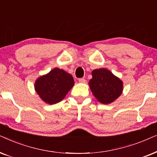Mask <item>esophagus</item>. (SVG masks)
Segmentation results:
<instances>
[{"instance_id": "1", "label": "esophagus", "mask_w": 157, "mask_h": 157, "mask_svg": "<svg viewBox=\"0 0 157 157\" xmlns=\"http://www.w3.org/2000/svg\"><path fill=\"white\" fill-rule=\"evenodd\" d=\"M78 80H79V82H80V83H85V80L84 78H80Z\"/></svg>"}]
</instances>
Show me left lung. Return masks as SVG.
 Masks as SVG:
<instances>
[{
  "instance_id": "obj_1",
  "label": "left lung",
  "mask_w": 157,
  "mask_h": 157,
  "mask_svg": "<svg viewBox=\"0 0 157 157\" xmlns=\"http://www.w3.org/2000/svg\"><path fill=\"white\" fill-rule=\"evenodd\" d=\"M89 87L93 95L103 104H110L120 97L123 93L122 80L105 68L94 70Z\"/></svg>"
}]
</instances>
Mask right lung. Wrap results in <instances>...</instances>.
Instances as JSON below:
<instances>
[{"label":"right lung","instance_id":"right-lung-1","mask_svg":"<svg viewBox=\"0 0 157 157\" xmlns=\"http://www.w3.org/2000/svg\"><path fill=\"white\" fill-rule=\"evenodd\" d=\"M74 85V79L70 73L55 67L38 77L34 88L44 103L53 105L62 101Z\"/></svg>","mask_w":157,"mask_h":157}]
</instances>
